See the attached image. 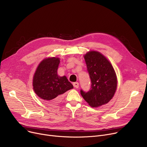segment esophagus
Returning a JSON list of instances; mask_svg holds the SVG:
<instances>
[{
  "label": "esophagus",
  "instance_id": "esophagus-1",
  "mask_svg": "<svg viewBox=\"0 0 147 147\" xmlns=\"http://www.w3.org/2000/svg\"><path fill=\"white\" fill-rule=\"evenodd\" d=\"M73 86H74V87L76 88H78L79 87V83L77 82H74V83H73Z\"/></svg>",
  "mask_w": 147,
  "mask_h": 147
}]
</instances>
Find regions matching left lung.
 <instances>
[{
    "instance_id": "1",
    "label": "left lung",
    "mask_w": 147,
    "mask_h": 147,
    "mask_svg": "<svg viewBox=\"0 0 147 147\" xmlns=\"http://www.w3.org/2000/svg\"><path fill=\"white\" fill-rule=\"evenodd\" d=\"M84 57L92 84L88 92L81 90V94L90 106L99 107L113 97L117 86L116 74L111 62L101 53L91 51Z\"/></svg>"
}]
</instances>
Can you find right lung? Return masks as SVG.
Instances as JSON below:
<instances>
[{"instance_id":"obj_1","label":"right lung","mask_w":147,"mask_h":147,"mask_svg":"<svg viewBox=\"0 0 147 147\" xmlns=\"http://www.w3.org/2000/svg\"><path fill=\"white\" fill-rule=\"evenodd\" d=\"M60 61L57 57L45 58L38 65L33 77L32 86L35 93L49 105L59 102L62 94L73 88L65 76H58Z\"/></svg>"}]
</instances>
